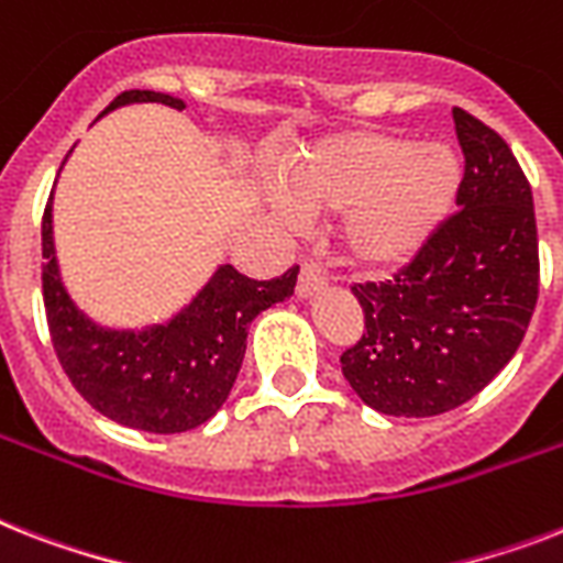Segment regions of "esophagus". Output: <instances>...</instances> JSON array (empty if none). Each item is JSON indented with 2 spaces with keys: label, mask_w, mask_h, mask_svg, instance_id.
I'll use <instances>...</instances> for the list:
<instances>
[{
  "label": "esophagus",
  "mask_w": 563,
  "mask_h": 563,
  "mask_svg": "<svg viewBox=\"0 0 563 563\" xmlns=\"http://www.w3.org/2000/svg\"><path fill=\"white\" fill-rule=\"evenodd\" d=\"M329 283L327 272L318 263H303L300 277H297V297H312L314 291H321Z\"/></svg>",
  "instance_id": "1"
}]
</instances>
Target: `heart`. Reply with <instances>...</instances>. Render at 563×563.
Masks as SVG:
<instances>
[{
  "label": "heart",
  "mask_w": 563,
  "mask_h": 563,
  "mask_svg": "<svg viewBox=\"0 0 563 563\" xmlns=\"http://www.w3.org/2000/svg\"><path fill=\"white\" fill-rule=\"evenodd\" d=\"M460 167L442 144L346 132L300 155L283 176L297 213H335L350 257L364 266L408 260L445 217Z\"/></svg>",
  "instance_id": "obj_1"
}]
</instances>
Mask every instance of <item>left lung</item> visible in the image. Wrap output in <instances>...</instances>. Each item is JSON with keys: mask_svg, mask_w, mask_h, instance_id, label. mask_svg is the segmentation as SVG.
I'll return each mask as SVG.
<instances>
[{"mask_svg": "<svg viewBox=\"0 0 563 563\" xmlns=\"http://www.w3.org/2000/svg\"><path fill=\"white\" fill-rule=\"evenodd\" d=\"M456 208L385 283H355L364 332L341 369L364 405L437 416L477 396L518 353L541 260L529 178L492 126L454 107Z\"/></svg>", "mask_w": 563, "mask_h": 563, "instance_id": "obj_1", "label": "left lung"}]
</instances>
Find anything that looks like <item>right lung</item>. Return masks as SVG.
Masks as SVG:
<instances>
[{"mask_svg": "<svg viewBox=\"0 0 563 563\" xmlns=\"http://www.w3.org/2000/svg\"><path fill=\"white\" fill-rule=\"evenodd\" d=\"M155 100L185 103L162 91H121L107 109ZM43 300L54 353L68 382L98 413L150 433H185L222 408L245 355L251 321L295 295L297 266L274 280H251L222 266L185 312L170 323L115 332L75 309L57 274L52 240V199L43 213Z\"/></svg>", "mask_w": 563, "mask_h": 563, "instance_id": "right-lung-1", "label": "right lung"}]
</instances>
